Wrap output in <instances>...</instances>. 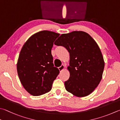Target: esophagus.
Instances as JSON below:
<instances>
[{
  "instance_id": "obj_1",
  "label": "esophagus",
  "mask_w": 120,
  "mask_h": 120,
  "mask_svg": "<svg viewBox=\"0 0 120 120\" xmlns=\"http://www.w3.org/2000/svg\"><path fill=\"white\" fill-rule=\"evenodd\" d=\"M58 69H59V71L60 72L62 71L63 70H64V65H61L60 67L58 68Z\"/></svg>"
}]
</instances>
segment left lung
Listing matches in <instances>:
<instances>
[{"label": "left lung", "instance_id": "obj_1", "mask_svg": "<svg viewBox=\"0 0 120 120\" xmlns=\"http://www.w3.org/2000/svg\"><path fill=\"white\" fill-rule=\"evenodd\" d=\"M54 45L65 47L70 53V78L64 82L66 90L78 97L90 94L101 81L104 68L97 42L86 32L74 31L62 34Z\"/></svg>", "mask_w": 120, "mask_h": 120}]
</instances>
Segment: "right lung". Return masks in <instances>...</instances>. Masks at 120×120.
I'll return each instance as SVG.
<instances>
[{
	"instance_id": "obj_1",
	"label": "right lung",
	"mask_w": 120,
	"mask_h": 120,
	"mask_svg": "<svg viewBox=\"0 0 120 120\" xmlns=\"http://www.w3.org/2000/svg\"><path fill=\"white\" fill-rule=\"evenodd\" d=\"M59 35L47 30L38 32L28 39L21 50L17 72L23 88L32 95L49 92L59 73L51 54L54 41Z\"/></svg>"
}]
</instances>
